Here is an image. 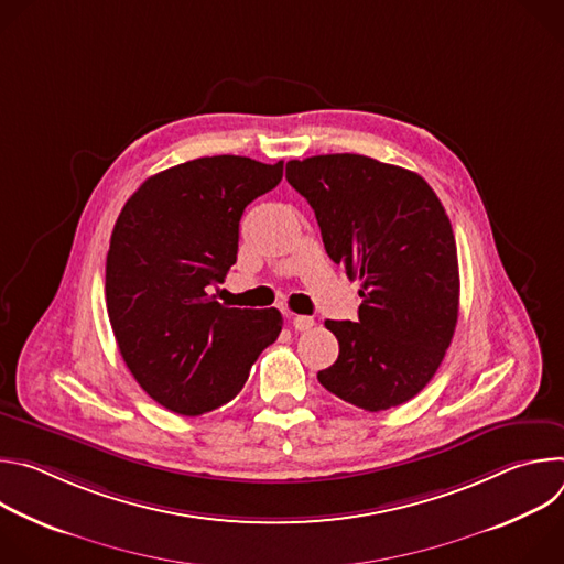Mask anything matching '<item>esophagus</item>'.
Returning a JSON list of instances; mask_svg holds the SVG:
<instances>
[{
  "mask_svg": "<svg viewBox=\"0 0 564 564\" xmlns=\"http://www.w3.org/2000/svg\"><path fill=\"white\" fill-rule=\"evenodd\" d=\"M292 326L294 330L303 333V330H310L314 326V318L312 316H305V314H292Z\"/></svg>",
  "mask_w": 564,
  "mask_h": 564,
  "instance_id": "34e87169",
  "label": "esophagus"
}]
</instances>
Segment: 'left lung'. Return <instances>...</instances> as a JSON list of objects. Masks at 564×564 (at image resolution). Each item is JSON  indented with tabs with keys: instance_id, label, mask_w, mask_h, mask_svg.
<instances>
[{
	"instance_id": "1",
	"label": "left lung",
	"mask_w": 564,
	"mask_h": 564,
	"mask_svg": "<svg viewBox=\"0 0 564 564\" xmlns=\"http://www.w3.org/2000/svg\"><path fill=\"white\" fill-rule=\"evenodd\" d=\"M288 183L310 203L328 257L364 299L357 321H326L337 361L318 381L379 413L413 399L437 372L459 310L451 220L415 172L359 153L290 160Z\"/></svg>"
}]
</instances>
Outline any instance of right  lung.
Listing matches in <instances>:
<instances>
[{"label":"right lung","mask_w":564,"mask_h":564,"mask_svg":"<svg viewBox=\"0 0 564 564\" xmlns=\"http://www.w3.org/2000/svg\"><path fill=\"white\" fill-rule=\"evenodd\" d=\"M281 178V160L196 158L147 178L116 220L105 283L111 328L140 388L172 413L227 404L281 333L276 307L209 296L236 263L240 216Z\"/></svg>","instance_id":"add662e5"}]
</instances>
